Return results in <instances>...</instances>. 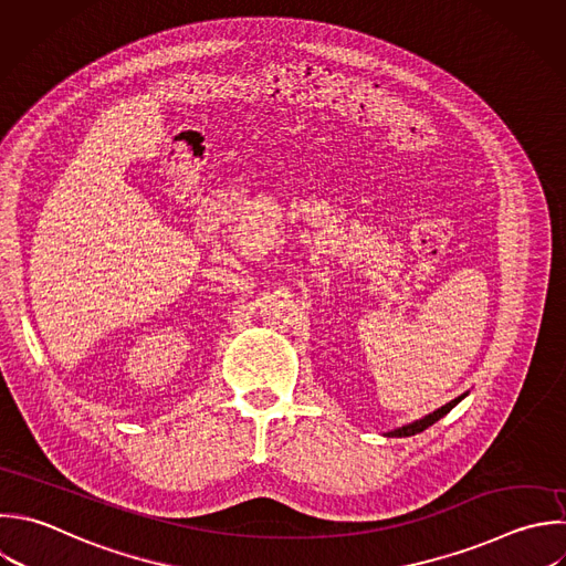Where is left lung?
Masks as SVG:
<instances>
[{
	"label": "left lung",
	"instance_id": "8db88e82",
	"mask_svg": "<svg viewBox=\"0 0 566 566\" xmlns=\"http://www.w3.org/2000/svg\"><path fill=\"white\" fill-rule=\"evenodd\" d=\"M467 394H462V396H458V398H453L451 402H447L444 407H440V409H436L433 413H429V416H424V418H420V420H416V422H411V424H405V427H400V429H394V431H389L387 436L389 438H402V436H413V433H420V431H424L427 427H431L433 422H438L442 416H447L462 398H464Z\"/></svg>",
	"mask_w": 566,
	"mask_h": 566
}]
</instances>
